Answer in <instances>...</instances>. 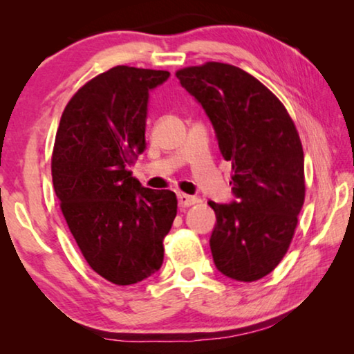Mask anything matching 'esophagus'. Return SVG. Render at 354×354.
<instances>
[{
	"label": "esophagus",
	"mask_w": 354,
	"mask_h": 354,
	"mask_svg": "<svg viewBox=\"0 0 354 354\" xmlns=\"http://www.w3.org/2000/svg\"><path fill=\"white\" fill-rule=\"evenodd\" d=\"M196 201H198V200H196L195 196H190V195H185V194H178L179 207H189L192 205H195Z\"/></svg>",
	"instance_id": "esophagus-1"
}]
</instances>
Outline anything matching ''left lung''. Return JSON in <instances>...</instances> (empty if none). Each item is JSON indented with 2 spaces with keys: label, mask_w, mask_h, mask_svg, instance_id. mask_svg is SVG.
I'll return each instance as SVG.
<instances>
[{
  "label": "left lung",
  "mask_w": 354,
  "mask_h": 354,
  "mask_svg": "<svg viewBox=\"0 0 354 354\" xmlns=\"http://www.w3.org/2000/svg\"><path fill=\"white\" fill-rule=\"evenodd\" d=\"M205 109L220 153L232 165L231 203L209 201L215 223L209 245L217 270L251 283L274 270L304 203V156L283 103L242 68L207 62L176 71Z\"/></svg>",
  "instance_id": "left-lung-1"
}]
</instances>
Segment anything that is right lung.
<instances>
[{
    "mask_svg": "<svg viewBox=\"0 0 354 354\" xmlns=\"http://www.w3.org/2000/svg\"><path fill=\"white\" fill-rule=\"evenodd\" d=\"M169 71L118 65L75 93L62 113L51 159L53 185L88 266L129 286L162 266L176 195L143 187L129 167L147 149L149 92Z\"/></svg>",
    "mask_w": 354,
    "mask_h": 354,
    "instance_id": "right-lung-1",
    "label": "right lung"
}]
</instances>
